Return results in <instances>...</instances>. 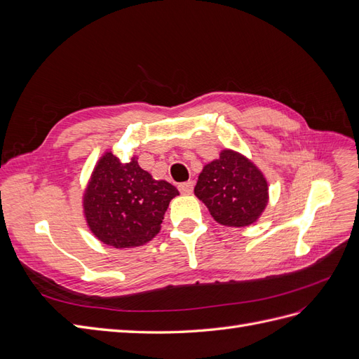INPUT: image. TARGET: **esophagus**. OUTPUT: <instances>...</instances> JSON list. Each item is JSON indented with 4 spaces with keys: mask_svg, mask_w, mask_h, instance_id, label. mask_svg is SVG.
I'll return each mask as SVG.
<instances>
[{
    "mask_svg": "<svg viewBox=\"0 0 359 359\" xmlns=\"http://www.w3.org/2000/svg\"><path fill=\"white\" fill-rule=\"evenodd\" d=\"M193 181H187V182H181L178 186V190L182 193V194H190L193 191Z\"/></svg>",
    "mask_w": 359,
    "mask_h": 359,
    "instance_id": "34e87169",
    "label": "esophagus"
}]
</instances>
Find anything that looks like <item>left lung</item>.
<instances>
[{
  "label": "left lung",
  "mask_w": 359,
  "mask_h": 359,
  "mask_svg": "<svg viewBox=\"0 0 359 359\" xmlns=\"http://www.w3.org/2000/svg\"><path fill=\"white\" fill-rule=\"evenodd\" d=\"M194 194L208 206L215 222L243 227L252 224L268 203V184L260 170L241 154L224 149L201 172Z\"/></svg>",
  "instance_id": "1"
}]
</instances>
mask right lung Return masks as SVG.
Listing matches in <instances>:
<instances>
[{
  "label": "right lung",
  "mask_w": 359,
  "mask_h": 359,
  "mask_svg": "<svg viewBox=\"0 0 359 359\" xmlns=\"http://www.w3.org/2000/svg\"><path fill=\"white\" fill-rule=\"evenodd\" d=\"M177 194L172 184L153 180L135 158L124 165L107 153L95 166L85 191V217L103 244L137 247L158 233L163 215Z\"/></svg>",
  "instance_id": "obj_1"
}]
</instances>
